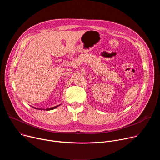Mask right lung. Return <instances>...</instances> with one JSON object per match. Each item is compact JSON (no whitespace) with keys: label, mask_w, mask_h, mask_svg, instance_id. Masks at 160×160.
<instances>
[{"label":"right lung","mask_w":160,"mask_h":160,"mask_svg":"<svg viewBox=\"0 0 160 160\" xmlns=\"http://www.w3.org/2000/svg\"><path fill=\"white\" fill-rule=\"evenodd\" d=\"M59 105H58V106H54V107H52V108H48V109H46V110L47 111H49V110H52V109H55V108H56L57 107H58ZM35 109H37V108H34Z\"/></svg>","instance_id":"right-lung-1"}]
</instances>
